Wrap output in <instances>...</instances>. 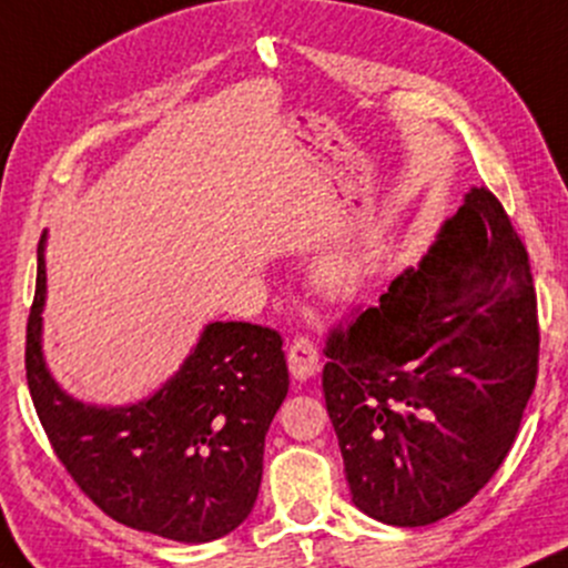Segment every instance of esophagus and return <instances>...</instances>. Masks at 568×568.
Instances as JSON below:
<instances>
[{
    "instance_id": "esophagus-1",
    "label": "esophagus",
    "mask_w": 568,
    "mask_h": 568,
    "mask_svg": "<svg viewBox=\"0 0 568 568\" xmlns=\"http://www.w3.org/2000/svg\"><path fill=\"white\" fill-rule=\"evenodd\" d=\"M286 365L295 381H311L318 373V352L308 337H295L286 352Z\"/></svg>"
}]
</instances>
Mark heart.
Listing matches in <instances>:
<instances>
[{
    "label": "heart",
    "instance_id": "obj_1",
    "mask_svg": "<svg viewBox=\"0 0 568 568\" xmlns=\"http://www.w3.org/2000/svg\"><path fill=\"white\" fill-rule=\"evenodd\" d=\"M314 284L327 295H346V292L354 290L356 278H359V267L346 252L329 250L324 252L322 257L314 263Z\"/></svg>",
    "mask_w": 568,
    "mask_h": 568
}]
</instances>
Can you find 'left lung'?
<instances>
[{
    "label": "left lung",
    "instance_id": "8db88e82",
    "mask_svg": "<svg viewBox=\"0 0 568 568\" xmlns=\"http://www.w3.org/2000/svg\"><path fill=\"white\" fill-rule=\"evenodd\" d=\"M324 354L354 505L405 528L467 505L513 448L537 384V295L501 203L469 190L422 263Z\"/></svg>",
    "mask_w": 568,
    "mask_h": 568
}]
</instances>
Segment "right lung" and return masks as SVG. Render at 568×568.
Here are the masks:
<instances>
[{
  "mask_svg": "<svg viewBox=\"0 0 568 568\" xmlns=\"http://www.w3.org/2000/svg\"><path fill=\"white\" fill-rule=\"evenodd\" d=\"M44 244V239H42ZM44 246L27 327V381L55 456L118 524L201 545L250 518L265 435L290 392L282 337L250 322H212L152 394L85 403L50 373L42 348Z\"/></svg>",
  "mask_w": 568,
  "mask_h": 568,
  "instance_id": "1",
  "label": "right lung"
}]
</instances>
